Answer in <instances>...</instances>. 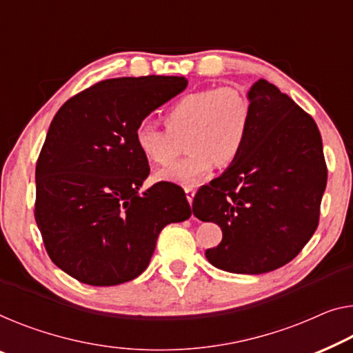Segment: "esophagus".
Wrapping results in <instances>:
<instances>
[{
    "mask_svg": "<svg viewBox=\"0 0 353 353\" xmlns=\"http://www.w3.org/2000/svg\"><path fill=\"white\" fill-rule=\"evenodd\" d=\"M183 190H185V196H187V201L188 203H193V198H194V193H196V190H194L193 187H185L183 188Z\"/></svg>",
    "mask_w": 353,
    "mask_h": 353,
    "instance_id": "esophagus-1",
    "label": "esophagus"
}]
</instances>
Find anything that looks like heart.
I'll return each mask as SVG.
<instances>
[{
	"mask_svg": "<svg viewBox=\"0 0 353 353\" xmlns=\"http://www.w3.org/2000/svg\"><path fill=\"white\" fill-rule=\"evenodd\" d=\"M165 126L139 123L134 130L136 149L155 165H169L185 140L191 154L157 171L155 179L196 185L217 163L228 166L243 155L252 126L250 103L238 88H206L179 98L166 110Z\"/></svg>",
	"mask_w": 353,
	"mask_h": 353,
	"instance_id": "b5f03b06",
	"label": "heart"
}]
</instances>
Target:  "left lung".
<instances>
[{"mask_svg": "<svg viewBox=\"0 0 353 353\" xmlns=\"http://www.w3.org/2000/svg\"><path fill=\"white\" fill-rule=\"evenodd\" d=\"M252 126L243 155L194 194L193 214L222 228L210 265L263 274L287 265L317 230L327 165L320 131L265 79L247 92Z\"/></svg>", "mask_w": 353, "mask_h": 353, "instance_id": "1", "label": "left lung"}]
</instances>
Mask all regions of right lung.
<instances>
[{
	"label": "right lung",
	"instance_id": "add662e5",
	"mask_svg": "<svg viewBox=\"0 0 353 353\" xmlns=\"http://www.w3.org/2000/svg\"><path fill=\"white\" fill-rule=\"evenodd\" d=\"M177 76L98 82L63 104L36 165L34 219L50 260L94 287L133 281L160 231L192 215L174 183L141 192L149 161L134 144L143 120L187 88Z\"/></svg>",
	"mask_w": 353,
	"mask_h": 353
}]
</instances>
